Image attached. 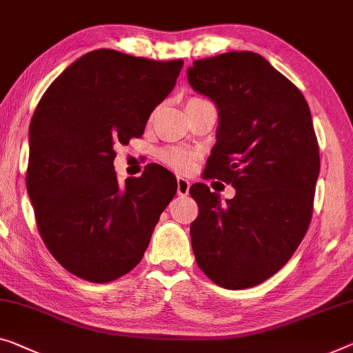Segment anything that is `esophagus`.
Instances as JSON below:
<instances>
[{
    "label": "esophagus",
    "mask_w": 353,
    "mask_h": 353,
    "mask_svg": "<svg viewBox=\"0 0 353 353\" xmlns=\"http://www.w3.org/2000/svg\"><path fill=\"white\" fill-rule=\"evenodd\" d=\"M190 192V182L183 177H177V194L179 196H187Z\"/></svg>",
    "instance_id": "34e87169"
}]
</instances>
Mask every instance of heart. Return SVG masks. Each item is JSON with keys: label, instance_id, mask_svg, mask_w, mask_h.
Wrapping results in <instances>:
<instances>
[{"label": "heart", "instance_id": "heart-1", "mask_svg": "<svg viewBox=\"0 0 353 353\" xmlns=\"http://www.w3.org/2000/svg\"><path fill=\"white\" fill-rule=\"evenodd\" d=\"M198 101H206L201 98H192L188 104L198 103ZM194 152L182 149V147H168L160 152V160L165 163L166 166H170L171 170L179 172H188L194 165Z\"/></svg>", "mask_w": 353, "mask_h": 353}]
</instances>
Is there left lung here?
Wrapping results in <instances>:
<instances>
[{
  "mask_svg": "<svg viewBox=\"0 0 353 353\" xmlns=\"http://www.w3.org/2000/svg\"><path fill=\"white\" fill-rule=\"evenodd\" d=\"M187 77L219 112L206 177L236 190L222 203L206 183L190 187L199 206L190 225L194 259L220 287H255L290 260L311 223L320 172L311 110L303 93L254 52L196 60Z\"/></svg>",
  "mask_w": 353,
  "mask_h": 353,
  "instance_id": "1",
  "label": "left lung"
}]
</instances>
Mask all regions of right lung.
Returning <instances> with one entry per match:
<instances>
[{"label":"right lung","instance_id":"1","mask_svg":"<svg viewBox=\"0 0 353 353\" xmlns=\"http://www.w3.org/2000/svg\"><path fill=\"white\" fill-rule=\"evenodd\" d=\"M182 66L99 49L42 94L30 123L26 190L42 241L71 274L110 282L143 259L177 181L154 163L120 183L114 147L144 134Z\"/></svg>","mask_w":353,"mask_h":353}]
</instances>
